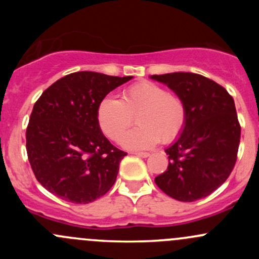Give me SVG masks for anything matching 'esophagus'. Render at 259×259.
Returning <instances> with one entry per match:
<instances>
[{"label": "esophagus", "mask_w": 259, "mask_h": 259, "mask_svg": "<svg viewBox=\"0 0 259 259\" xmlns=\"http://www.w3.org/2000/svg\"><path fill=\"white\" fill-rule=\"evenodd\" d=\"M137 156H140V158H148L149 153H143V151H139V153H134Z\"/></svg>", "instance_id": "1"}]
</instances>
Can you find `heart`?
Instances as JSON below:
<instances>
[{
    "mask_svg": "<svg viewBox=\"0 0 259 259\" xmlns=\"http://www.w3.org/2000/svg\"><path fill=\"white\" fill-rule=\"evenodd\" d=\"M136 116L138 126L124 136L129 149H149L160 140L169 144L178 139L187 122V106L176 94L150 81L125 89L121 100L106 96L98 108V122L109 139L119 142Z\"/></svg>",
    "mask_w": 259,
    "mask_h": 259,
    "instance_id": "1",
    "label": "heart"
}]
</instances>
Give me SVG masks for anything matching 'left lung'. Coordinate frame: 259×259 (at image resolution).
<instances>
[{"label": "left lung", "mask_w": 259, "mask_h": 259, "mask_svg": "<svg viewBox=\"0 0 259 259\" xmlns=\"http://www.w3.org/2000/svg\"><path fill=\"white\" fill-rule=\"evenodd\" d=\"M187 106L182 134L165 150L168 168L155 184L180 202L208 197L231 176L237 161L241 124L234 100L215 81L193 72L153 75Z\"/></svg>", "instance_id": "8db88e82"}]
</instances>
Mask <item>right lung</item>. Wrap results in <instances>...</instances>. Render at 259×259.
<instances>
[{"label": "right lung", "mask_w": 259, "mask_h": 259, "mask_svg": "<svg viewBox=\"0 0 259 259\" xmlns=\"http://www.w3.org/2000/svg\"><path fill=\"white\" fill-rule=\"evenodd\" d=\"M133 76L72 72L46 89L33 105L26 150L33 174L56 197L88 204L110 190L126 153L104 137L98 108Z\"/></svg>", "instance_id": "1"}]
</instances>
